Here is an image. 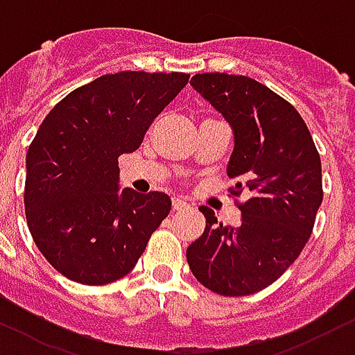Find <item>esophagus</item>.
I'll return each instance as SVG.
<instances>
[{
  "mask_svg": "<svg viewBox=\"0 0 355 355\" xmlns=\"http://www.w3.org/2000/svg\"><path fill=\"white\" fill-rule=\"evenodd\" d=\"M190 207L188 203H184L182 199H173V211L175 212H182V211H188Z\"/></svg>",
  "mask_w": 355,
  "mask_h": 355,
  "instance_id": "esophagus-1",
  "label": "esophagus"
}]
</instances>
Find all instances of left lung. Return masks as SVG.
<instances>
[{"mask_svg":"<svg viewBox=\"0 0 355 355\" xmlns=\"http://www.w3.org/2000/svg\"><path fill=\"white\" fill-rule=\"evenodd\" d=\"M190 84L233 128L230 191L248 199L237 203V225L201 209L207 225L186 259L214 293L252 295L282 277L311 237L324 199L320 154L295 107L265 84L227 73H201Z\"/></svg>","mask_w":355,"mask_h":355,"instance_id":"left-lung-1","label":"left lung"}]
</instances>
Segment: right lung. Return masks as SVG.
<instances>
[{
	"instance_id": "add662e5",
	"label": "right lung",
	"mask_w": 355,
	"mask_h": 355,
	"mask_svg": "<svg viewBox=\"0 0 355 355\" xmlns=\"http://www.w3.org/2000/svg\"><path fill=\"white\" fill-rule=\"evenodd\" d=\"M188 73L120 71L56 103L26 154L24 207L46 261L69 280L111 284L135 267L171 211L162 191H118V157L137 150Z\"/></svg>"
}]
</instances>
